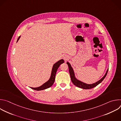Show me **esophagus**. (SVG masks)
<instances>
[{
    "instance_id": "1",
    "label": "esophagus",
    "mask_w": 121,
    "mask_h": 121,
    "mask_svg": "<svg viewBox=\"0 0 121 121\" xmlns=\"http://www.w3.org/2000/svg\"><path fill=\"white\" fill-rule=\"evenodd\" d=\"M64 59L65 60L67 61V60H68L69 59V56H64Z\"/></svg>"
}]
</instances>
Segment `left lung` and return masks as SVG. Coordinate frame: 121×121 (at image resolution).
<instances>
[{
    "label": "left lung",
    "instance_id": "left-lung-1",
    "mask_svg": "<svg viewBox=\"0 0 121 121\" xmlns=\"http://www.w3.org/2000/svg\"><path fill=\"white\" fill-rule=\"evenodd\" d=\"M68 68H69V74L70 75V77H71V81L72 82V83L78 87L80 88L81 89H91L92 88H93L94 87H95L96 86H97L98 85H99V83H100L106 77L108 71V69L105 73V74L104 75V76H103L100 80H99V81H97L96 82L93 83V84H86L85 83H84L81 81H80L79 80H78L75 77V73L73 69L72 68V67L71 66V65L70 64V63L69 62H66Z\"/></svg>",
    "mask_w": 121,
    "mask_h": 121
}]
</instances>
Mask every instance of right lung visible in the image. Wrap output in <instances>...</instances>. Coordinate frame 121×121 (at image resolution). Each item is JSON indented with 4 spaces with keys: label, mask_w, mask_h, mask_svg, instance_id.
<instances>
[{
    "label": "right lung",
    "mask_w": 121,
    "mask_h": 121,
    "mask_svg": "<svg viewBox=\"0 0 121 121\" xmlns=\"http://www.w3.org/2000/svg\"><path fill=\"white\" fill-rule=\"evenodd\" d=\"M20 37H21V36H19V37L18 38V40H17V42L19 41ZM64 63V60L63 59H61L59 61H57L56 63L53 66L52 69L51 76H50V78L49 79L39 87H37V88H31V87H30V88L31 89L39 91H42V90H43L48 89V88H50V87H51V86L53 85V84H54V83L55 82L56 75V71L57 70V69L59 67L60 65L61 64Z\"/></svg>",
    "instance_id": "obj_1"
}]
</instances>
